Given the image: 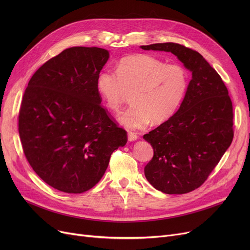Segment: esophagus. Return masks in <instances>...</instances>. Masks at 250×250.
<instances>
[{
  "mask_svg": "<svg viewBox=\"0 0 250 250\" xmlns=\"http://www.w3.org/2000/svg\"><path fill=\"white\" fill-rule=\"evenodd\" d=\"M138 138H139V137H138L136 134H134V133H128V134H127V140H128L129 142L137 141Z\"/></svg>",
  "mask_w": 250,
  "mask_h": 250,
  "instance_id": "obj_1",
  "label": "esophagus"
}]
</instances>
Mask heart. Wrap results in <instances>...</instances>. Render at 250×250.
<instances>
[{
    "label": "heart",
    "instance_id": "b5f03b06",
    "mask_svg": "<svg viewBox=\"0 0 250 250\" xmlns=\"http://www.w3.org/2000/svg\"><path fill=\"white\" fill-rule=\"evenodd\" d=\"M188 86L185 67L144 54L122 59L116 72L103 69L96 78L98 93L112 111L120 110L127 92L133 91V104L118 116L121 125L130 130L146 128L152 121H167L178 109Z\"/></svg>",
    "mask_w": 250,
    "mask_h": 250
}]
</instances>
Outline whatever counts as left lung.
<instances>
[{"instance_id":"8db88e82","label":"left lung","mask_w":250,"mask_h":250,"mask_svg":"<svg viewBox=\"0 0 250 250\" xmlns=\"http://www.w3.org/2000/svg\"><path fill=\"white\" fill-rule=\"evenodd\" d=\"M140 47L171 52L191 72L178 110L144 135L154 150L145 167L147 180L164 193H187L203 185L231 145L232 101L219 74L198 51L173 42Z\"/></svg>"}]
</instances>
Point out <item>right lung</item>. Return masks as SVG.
<instances>
[{"label":"right lung","instance_id":"add662e5","mask_svg":"<svg viewBox=\"0 0 250 250\" xmlns=\"http://www.w3.org/2000/svg\"><path fill=\"white\" fill-rule=\"evenodd\" d=\"M109 59L99 47L74 46L31 77L19 112L26 159L48 186L68 193L93 188L112 152L127 142L101 106L96 78Z\"/></svg>","mask_w":250,"mask_h":250}]
</instances>
